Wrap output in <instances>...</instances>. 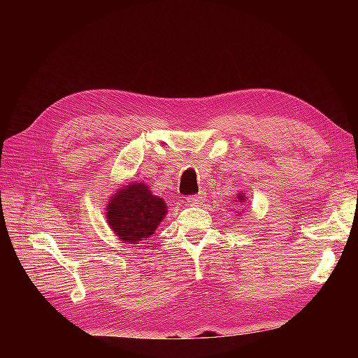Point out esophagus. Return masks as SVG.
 Segmentation results:
<instances>
[{
	"mask_svg": "<svg viewBox=\"0 0 358 358\" xmlns=\"http://www.w3.org/2000/svg\"><path fill=\"white\" fill-rule=\"evenodd\" d=\"M203 194H194V196H188L185 200L188 204H192V206H197L203 201Z\"/></svg>",
	"mask_w": 358,
	"mask_h": 358,
	"instance_id": "obj_1",
	"label": "esophagus"
}]
</instances>
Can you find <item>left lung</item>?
<instances>
[{"mask_svg":"<svg viewBox=\"0 0 358 358\" xmlns=\"http://www.w3.org/2000/svg\"><path fill=\"white\" fill-rule=\"evenodd\" d=\"M237 199H239V201H245V199H243V194H239V196H237Z\"/></svg>","mask_w":358,"mask_h":358,"instance_id":"obj_1","label":"left lung"}]
</instances>
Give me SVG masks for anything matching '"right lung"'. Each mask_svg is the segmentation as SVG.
<instances>
[{
  "label": "right lung",
  "instance_id": "add662e5",
  "mask_svg": "<svg viewBox=\"0 0 358 358\" xmlns=\"http://www.w3.org/2000/svg\"><path fill=\"white\" fill-rule=\"evenodd\" d=\"M166 213L164 200L155 197L145 183H134L125 185L112 197L107 208V221L119 239L137 243L154 234Z\"/></svg>",
  "mask_w": 358,
  "mask_h": 358
}]
</instances>
